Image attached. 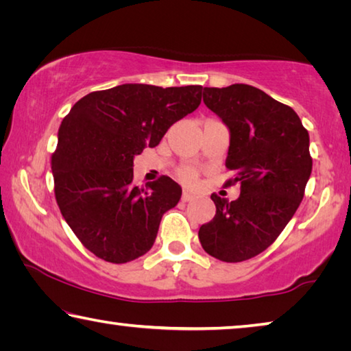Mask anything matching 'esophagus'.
I'll return each mask as SVG.
<instances>
[{"label": "esophagus", "mask_w": 351, "mask_h": 351, "mask_svg": "<svg viewBox=\"0 0 351 351\" xmlns=\"http://www.w3.org/2000/svg\"><path fill=\"white\" fill-rule=\"evenodd\" d=\"M181 198H182V201H186V203H187V201H192L195 198V195L192 192H189V190H184Z\"/></svg>", "instance_id": "34e87169"}]
</instances>
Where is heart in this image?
Masks as SVG:
<instances>
[{"label":"heart","instance_id":"1","mask_svg":"<svg viewBox=\"0 0 351 351\" xmlns=\"http://www.w3.org/2000/svg\"><path fill=\"white\" fill-rule=\"evenodd\" d=\"M180 180L186 184H193L197 180V173L193 169H184L180 171Z\"/></svg>","mask_w":351,"mask_h":351}]
</instances>
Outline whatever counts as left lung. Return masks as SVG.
I'll return each mask as SVG.
<instances>
[{
    "instance_id": "left-lung-1",
    "label": "left lung",
    "mask_w": 351,
    "mask_h": 351,
    "mask_svg": "<svg viewBox=\"0 0 351 351\" xmlns=\"http://www.w3.org/2000/svg\"><path fill=\"white\" fill-rule=\"evenodd\" d=\"M203 100L229 128L226 186H240V197L213 193L217 213L198 237L212 257L237 263L269 247L293 218L313 169L310 136L291 106L251 85L204 88Z\"/></svg>"
}]
</instances>
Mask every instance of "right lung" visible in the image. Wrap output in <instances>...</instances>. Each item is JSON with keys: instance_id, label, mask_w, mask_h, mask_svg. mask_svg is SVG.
I'll list each match as a JSON object with an SVG mask.
<instances>
[{"instance_id": "add662e5", "label": "right lung", "mask_w": 351, "mask_h": 351, "mask_svg": "<svg viewBox=\"0 0 351 351\" xmlns=\"http://www.w3.org/2000/svg\"><path fill=\"white\" fill-rule=\"evenodd\" d=\"M203 86L125 83L82 97L58 128L56 199L88 251L127 263L150 251L162 215L182 189L169 176L133 186V161L201 104Z\"/></svg>"}]
</instances>
